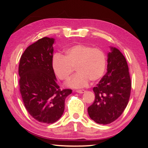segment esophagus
<instances>
[{"label":"esophagus","mask_w":148,"mask_h":148,"mask_svg":"<svg viewBox=\"0 0 148 148\" xmlns=\"http://www.w3.org/2000/svg\"><path fill=\"white\" fill-rule=\"evenodd\" d=\"M77 92H78V93H84V92H86L84 89H81V90H76V91Z\"/></svg>","instance_id":"obj_1"}]
</instances>
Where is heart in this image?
<instances>
[{
	"mask_svg": "<svg viewBox=\"0 0 148 148\" xmlns=\"http://www.w3.org/2000/svg\"><path fill=\"white\" fill-rule=\"evenodd\" d=\"M106 66L104 52L100 48L84 44H77L67 49L64 56L56 55L52 59V68L59 78L66 81L74 68L77 73L74 75L66 86L73 88L86 86L89 80L96 82L103 76Z\"/></svg>",
	"mask_w": 148,
	"mask_h": 148,
	"instance_id": "heart-1",
	"label": "heart"
}]
</instances>
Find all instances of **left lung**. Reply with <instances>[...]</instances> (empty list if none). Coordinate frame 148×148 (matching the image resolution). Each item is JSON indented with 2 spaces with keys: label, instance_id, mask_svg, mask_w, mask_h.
I'll return each mask as SVG.
<instances>
[{
  "label": "left lung",
  "instance_id": "left-lung-1",
  "mask_svg": "<svg viewBox=\"0 0 148 148\" xmlns=\"http://www.w3.org/2000/svg\"><path fill=\"white\" fill-rule=\"evenodd\" d=\"M107 72L93 87L95 101L87 112L99 124L111 123L121 116L128 104L131 81L126 59L118 49L110 47Z\"/></svg>",
  "mask_w": 148,
  "mask_h": 148
}]
</instances>
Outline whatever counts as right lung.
<instances>
[{"label":"right lung","instance_id":"right-lung-1","mask_svg":"<svg viewBox=\"0 0 148 148\" xmlns=\"http://www.w3.org/2000/svg\"><path fill=\"white\" fill-rule=\"evenodd\" d=\"M55 39L44 37L25 50L19 64V87L29 114L44 123H53L62 116L71 89L61 90L52 68Z\"/></svg>","mask_w":148,"mask_h":148}]
</instances>
